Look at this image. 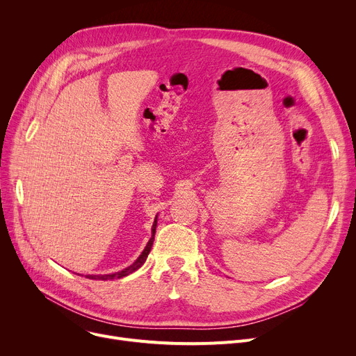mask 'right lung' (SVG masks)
Returning <instances> with one entry per match:
<instances>
[{"instance_id": "1", "label": "right lung", "mask_w": 356, "mask_h": 356, "mask_svg": "<svg viewBox=\"0 0 356 356\" xmlns=\"http://www.w3.org/2000/svg\"><path fill=\"white\" fill-rule=\"evenodd\" d=\"M156 228H157V216H156V219H154L153 228H152V238H149V241L147 242V245H145L144 251L141 252V255H140L129 267H127V268H124V270H121V271H117V273H111V274H88V275H85V277H86V278H90V280H104V282H105V280L122 278V277H127V275L131 274V273L137 271V270L145 263V259H147L149 251H152L153 242H154V235H156ZM78 275H81V274H78Z\"/></svg>"}]
</instances>
